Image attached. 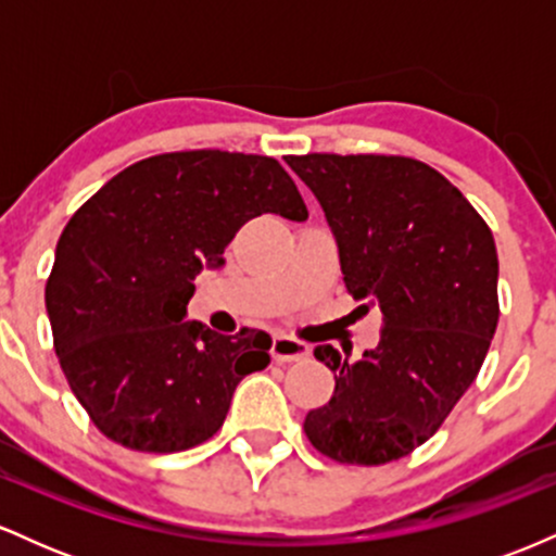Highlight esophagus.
<instances>
[{
    "label": "esophagus",
    "mask_w": 556,
    "mask_h": 556,
    "mask_svg": "<svg viewBox=\"0 0 556 556\" xmlns=\"http://www.w3.org/2000/svg\"><path fill=\"white\" fill-rule=\"evenodd\" d=\"M311 355V348L305 342L295 340V337H274L271 342V358L277 363H292L305 361Z\"/></svg>",
    "instance_id": "34e87169"
}]
</instances>
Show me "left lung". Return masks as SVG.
I'll list each match as a JSON object with an SVG mask.
<instances>
[{
    "label": "left lung",
    "instance_id": "left-lung-1",
    "mask_svg": "<svg viewBox=\"0 0 556 556\" xmlns=\"http://www.w3.org/2000/svg\"><path fill=\"white\" fill-rule=\"evenodd\" d=\"M314 190L361 308L381 337L358 361L318 344L334 394L305 416V437L342 465H387L429 442L468 392L500 321L494 235L444 175L410 156L287 159Z\"/></svg>",
    "mask_w": 556,
    "mask_h": 556
}]
</instances>
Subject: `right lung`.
<instances>
[{"label": "right lung", "mask_w": 556, "mask_h": 556, "mask_svg": "<svg viewBox=\"0 0 556 556\" xmlns=\"http://www.w3.org/2000/svg\"><path fill=\"white\" fill-rule=\"evenodd\" d=\"M261 214L303 222L271 156L198 149L140 159L70 216L47 279L56 358L93 426L136 452H182L225 424L271 337L185 321L203 266Z\"/></svg>", "instance_id": "add662e5"}]
</instances>
